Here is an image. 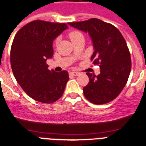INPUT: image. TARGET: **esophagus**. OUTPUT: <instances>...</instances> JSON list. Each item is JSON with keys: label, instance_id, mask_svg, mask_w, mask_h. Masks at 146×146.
<instances>
[{"label": "esophagus", "instance_id": "1", "mask_svg": "<svg viewBox=\"0 0 146 146\" xmlns=\"http://www.w3.org/2000/svg\"><path fill=\"white\" fill-rule=\"evenodd\" d=\"M79 74H80V73H78V72H71V74H72V75H73V76H78V75H79Z\"/></svg>", "mask_w": 146, "mask_h": 146}]
</instances>
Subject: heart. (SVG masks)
<instances>
[{"label":"heart","instance_id":"b5f03b06","mask_svg":"<svg viewBox=\"0 0 146 146\" xmlns=\"http://www.w3.org/2000/svg\"><path fill=\"white\" fill-rule=\"evenodd\" d=\"M68 36H69L70 39L72 41V42H74L77 41V40H78V39H81V38H84V35L82 34L80 31H78V30H73V31L69 33ZM58 40H59L58 38H56V39H55V45H57L58 42Z\"/></svg>","mask_w":146,"mask_h":146}]
</instances>
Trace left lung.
<instances>
[{"mask_svg": "<svg viewBox=\"0 0 146 146\" xmlns=\"http://www.w3.org/2000/svg\"><path fill=\"white\" fill-rule=\"evenodd\" d=\"M68 24L88 33L94 48L91 60L100 68L98 76L87 73L89 82L83 88L84 97L94 104L113 100L126 85L132 66L130 53L123 35L113 25L97 18Z\"/></svg>", "mask_w": 146, "mask_h": 146, "instance_id": "obj_1", "label": "left lung"}]
</instances>
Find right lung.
<instances>
[{"label":"right lung","instance_id":"obj_1","mask_svg":"<svg viewBox=\"0 0 146 146\" xmlns=\"http://www.w3.org/2000/svg\"><path fill=\"white\" fill-rule=\"evenodd\" d=\"M65 23L36 20L16 33L11 49V65L16 80L33 100L52 104L62 96L69 79L67 71L48 69L53 40L67 28Z\"/></svg>","mask_w":146,"mask_h":146}]
</instances>
